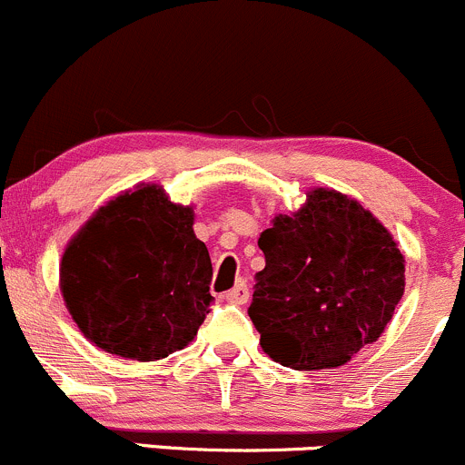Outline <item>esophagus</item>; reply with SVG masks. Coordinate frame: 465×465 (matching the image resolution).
<instances>
[{
    "label": "esophagus",
    "instance_id": "1",
    "mask_svg": "<svg viewBox=\"0 0 465 465\" xmlns=\"http://www.w3.org/2000/svg\"><path fill=\"white\" fill-rule=\"evenodd\" d=\"M248 296H251L248 293V284L243 280H237V284L226 293V301L232 302V305H243L248 301Z\"/></svg>",
    "mask_w": 465,
    "mask_h": 465
}]
</instances>
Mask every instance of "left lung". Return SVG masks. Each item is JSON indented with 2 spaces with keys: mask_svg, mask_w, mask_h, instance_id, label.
<instances>
[{
  "mask_svg": "<svg viewBox=\"0 0 465 465\" xmlns=\"http://www.w3.org/2000/svg\"><path fill=\"white\" fill-rule=\"evenodd\" d=\"M266 266L248 307L271 360L337 369L378 341L404 293V255L355 199L316 187L257 239Z\"/></svg>",
  "mask_w": 465,
  "mask_h": 465,
  "instance_id": "obj_1",
  "label": "left lung"
}]
</instances>
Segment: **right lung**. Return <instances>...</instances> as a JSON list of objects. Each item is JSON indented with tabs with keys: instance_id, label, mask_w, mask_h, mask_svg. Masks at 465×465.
Returning <instances> with one entry per match:
<instances>
[{
	"instance_id": "1",
	"label": "right lung",
	"mask_w": 465,
	"mask_h": 465,
	"mask_svg": "<svg viewBox=\"0 0 465 465\" xmlns=\"http://www.w3.org/2000/svg\"><path fill=\"white\" fill-rule=\"evenodd\" d=\"M194 210L137 185L96 210L67 243L61 292L85 339L110 355L155 361L185 348L213 302V262Z\"/></svg>"
}]
</instances>
